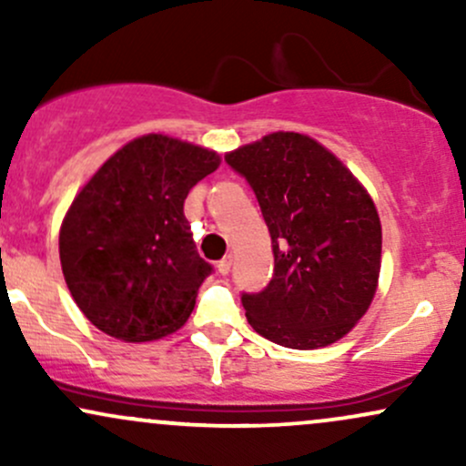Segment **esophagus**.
Masks as SVG:
<instances>
[{
    "label": "esophagus",
    "instance_id": "34e87169",
    "mask_svg": "<svg viewBox=\"0 0 466 466\" xmlns=\"http://www.w3.org/2000/svg\"><path fill=\"white\" fill-rule=\"evenodd\" d=\"M217 269H218V274L221 276H226L229 269H232V256H226V258H221L217 263Z\"/></svg>",
    "mask_w": 466,
    "mask_h": 466
}]
</instances>
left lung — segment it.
<instances>
[{
  "label": "left lung",
  "mask_w": 466,
  "mask_h": 466,
  "mask_svg": "<svg viewBox=\"0 0 466 466\" xmlns=\"http://www.w3.org/2000/svg\"><path fill=\"white\" fill-rule=\"evenodd\" d=\"M249 181L271 237L274 276L245 293L251 329L313 350L349 335L370 309L381 271V218L370 192L311 136L276 131L226 153Z\"/></svg>",
  "instance_id": "1"
}]
</instances>
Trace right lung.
I'll list each match as a JSON object with an SVG mask.
<instances>
[{"instance_id":"obj_1","label":"right lung","mask_w":466,"mask_h":466,"mask_svg":"<svg viewBox=\"0 0 466 466\" xmlns=\"http://www.w3.org/2000/svg\"><path fill=\"white\" fill-rule=\"evenodd\" d=\"M218 164L217 151L147 133L76 192L58 256L74 302L96 329L136 344L186 324L212 267L197 254L184 201Z\"/></svg>"}]
</instances>
